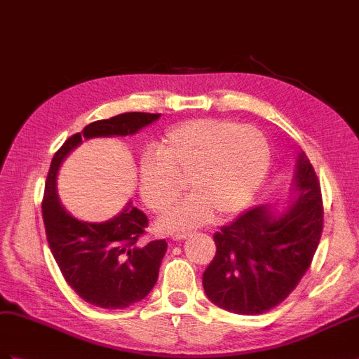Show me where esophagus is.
<instances>
[{"mask_svg": "<svg viewBox=\"0 0 359 359\" xmlns=\"http://www.w3.org/2000/svg\"><path fill=\"white\" fill-rule=\"evenodd\" d=\"M189 234H190V233H177V234L172 236V239H173V241H182V239H186Z\"/></svg>", "mask_w": 359, "mask_h": 359, "instance_id": "esophagus-1", "label": "esophagus"}]
</instances>
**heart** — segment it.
Here are the masks:
<instances>
[{"label":"heart","instance_id":"heart-1","mask_svg":"<svg viewBox=\"0 0 359 359\" xmlns=\"http://www.w3.org/2000/svg\"><path fill=\"white\" fill-rule=\"evenodd\" d=\"M268 140L255 126L230 120L198 118L169 129L140 163V195L154 213L177 201L186 182L190 191L181 204L161 216L168 233L224 219L247 205L269 168Z\"/></svg>","mask_w":359,"mask_h":359}]
</instances>
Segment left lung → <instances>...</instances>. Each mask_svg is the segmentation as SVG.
I'll return each instance as SVG.
<instances>
[{"mask_svg":"<svg viewBox=\"0 0 359 359\" xmlns=\"http://www.w3.org/2000/svg\"><path fill=\"white\" fill-rule=\"evenodd\" d=\"M294 184L297 198L283 215L259 205L215 233L216 255L203 276L212 303L239 316H259L300 283L320 243L325 215L320 181L303 152Z\"/></svg>","mask_w":359,"mask_h":359,"instance_id":"obj_1","label":"left lung"}]
</instances>
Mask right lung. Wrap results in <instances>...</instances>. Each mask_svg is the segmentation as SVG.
<instances>
[{
    "mask_svg": "<svg viewBox=\"0 0 359 359\" xmlns=\"http://www.w3.org/2000/svg\"><path fill=\"white\" fill-rule=\"evenodd\" d=\"M161 114L125 112L86 125L69 137L50 164L42 198L47 242L65 282L86 303L103 309H123L143 300L158 278L168 248L164 239L140 243L147 216L130 203L107 222L79 221L60 205L56 175L65 156L94 137H125L158 120Z\"/></svg>",
    "mask_w": 359,
    "mask_h": 359,
    "instance_id": "obj_1",
    "label": "right lung"
}]
</instances>
